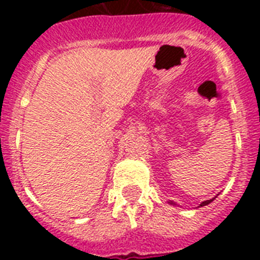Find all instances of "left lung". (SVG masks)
I'll return each mask as SVG.
<instances>
[{"mask_svg": "<svg viewBox=\"0 0 260 260\" xmlns=\"http://www.w3.org/2000/svg\"><path fill=\"white\" fill-rule=\"evenodd\" d=\"M213 200H214V198H213ZM213 200H208V201H204L200 206H205V205H208V204H210V202L213 201Z\"/></svg>", "mask_w": 260, "mask_h": 260, "instance_id": "obj_1", "label": "left lung"}]
</instances>
